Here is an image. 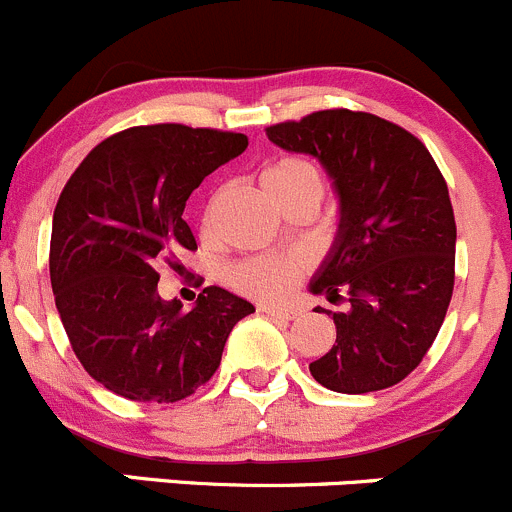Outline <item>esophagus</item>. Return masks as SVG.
I'll use <instances>...</instances> for the list:
<instances>
[{"mask_svg":"<svg viewBox=\"0 0 512 512\" xmlns=\"http://www.w3.org/2000/svg\"><path fill=\"white\" fill-rule=\"evenodd\" d=\"M258 311L266 313V316L271 318H281V321H293V318L298 316L293 308H283V306H258Z\"/></svg>","mask_w":512,"mask_h":512,"instance_id":"obj_1","label":"esophagus"}]
</instances>
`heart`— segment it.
<instances>
[{
  "label": "heart",
  "mask_w": 512,
  "mask_h": 512,
  "mask_svg": "<svg viewBox=\"0 0 512 512\" xmlns=\"http://www.w3.org/2000/svg\"><path fill=\"white\" fill-rule=\"evenodd\" d=\"M261 186L273 204H281L283 199L301 191H316L323 194V176L311 161L298 159V156H283L263 169ZM221 209V191L206 201L201 211V231L211 234L219 219ZM303 271V261L298 256H256L249 261H241L239 266L231 268L229 281L231 286L239 288L246 296L261 298V301H273L283 298Z\"/></svg>",
  "instance_id": "1"
}]
</instances>
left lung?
<instances>
[{
	"label": "left lung",
	"mask_w": 512,
	"mask_h": 512,
	"mask_svg": "<svg viewBox=\"0 0 512 512\" xmlns=\"http://www.w3.org/2000/svg\"><path fill=\"white\" fill-rule=\"evenodd\" d=\"M266 136L313 156L338 196L336 239L308 291L351 306L321 308L336 343L308 371L336 393L396 386L433 346L453 296L455 219L443 174L416 136L366 111H316Z\"/></svg>",
	"instance_id": "left-lung-1"
}]
</instances>
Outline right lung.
I'll use <instances>...</instances> for the list:
<instances>
[{"mask_svg":"<svg viewBox=\"0 0 512 512\" xmlns=\"http://www.w3.org/2000/svg\"><path fill=\"white\" fill-rule=\"evenodd\" d=\"M249 139L184 124L134 126L101 141L64 186L49 276L69 343L91 378L129 401L176 403L216 373L231 328L254 313L209 286L194 308L156 291L196 239L181 219L191 191Z\"/></svg>","mask_w":512,"mask_h":512,"instance_id":"obj_1","label":"right lung"}]
</instances>
